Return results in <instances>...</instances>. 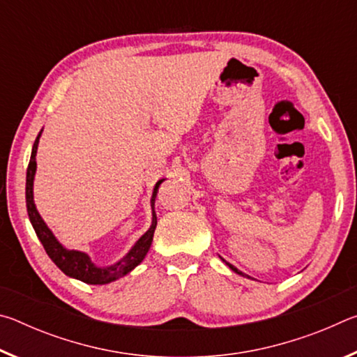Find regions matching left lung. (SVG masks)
<instances>
[{
  "label": "left lung",
  "instance_id": "obj_1",
  "mask_svg": "<svg viewBox=\"0 0 357 357\" xmlns=\"http://www.w3.org/2000/svg\"><path fill=\"white\" fill-rule=\"evenodd\" d=\"M222 261H223V263H225V264H227V266H228V268H229V269H231V271H233V273H236V274H239V275H243V277H249V275H245V274H244V273H241V271H239V269H238V268H234V266H233V264H229V263H228V261H225V259H223V258H222ZM249 279H250V277H249Z\"/></svg>",
  "mask_w": 357,
  "mask_h": 357
}]
</instances>
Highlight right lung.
Listing matches in <instances>:
<instances>
[{
	"label": "right lung",
	"instance_id": "right-lung-1",
	"mask_svg": "<svg viewBox=\"0 0 357 357\" xmlns=\"http://www.w3.org/2000/svg\"><path fill=\"white\" fill-rule=\"evenodd\" d=\"M40 135H42V130L39 132V135L33 144L31 159H29V165L26 170V211H28L29 222H31L36 234H38L39 241L42 243V245H44L47 255L52 258V261L55 263L66 275L72 277V279L82 280L84 283H89V285H105V283L114 282L121 279V277H124L126 274H129L130 271H134L137 266L143 261L151 244H153L154 229L157 227L154 202H155L157 190H159V185L164 183L165 179H159L154 185L153 197H151L153 220H151V227L148 231L144 233L134 245H132V249L126 253L119 261L110 266H98L91 261V257H89L88 253L80 252V250L66 249V247L56 239L52 229L47 227V223L40 217L38 208H36L33 185H34L36 168H38V164H36V154H38Z\"/></svg>",
	"mask_w": 357,
	"mask_h": 357
}]
</instances>
